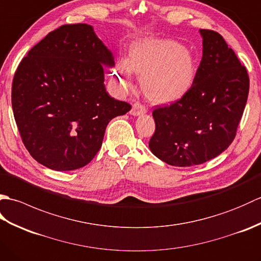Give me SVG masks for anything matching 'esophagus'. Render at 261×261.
Here are the masks:
<instances>
[{
	"label": "esophagus",
	"mask_w": 261,
	"mask_h": 261,
	"mask_svg": "<svg viewBox=\"0 0 261 261\" xmlns=\"http://www.w3.org/2000/svg\"><path fill=\"white\" fill-rule=\"evenodd\" d=\"M147 112V110L145 108V105H142L139 102H136L134 105H132L131 109V114L132 115H142Z\"/></svg>",
	"instance_id": "obj_1"
}]
</instances>
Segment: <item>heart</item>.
Returning <instances> with one entry per match:
<instances>
[{
  "instance_id": "1",
  "label": "heart",
  "mask_w": 261,
  "mask_h": 261,
  "mask_svg": "<svg viewBox=\"0 0 261 261\" xmlns=\"http://www.w3.org/2000/svg\"><path fill=\"white\" fill-rule=\"evenodd\" d=\"M131 71L141 76L142 90L148 98L170 103L191 90L196 65L192 54L178 42L147 38L132 43L126 62H119L113 75L125 86L130 83Z\"/></svg>"
}]
</instances>
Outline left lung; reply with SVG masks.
<instances>
[{
  "instance_id": "left-lung-1",
  "label": "left lung",
  "mask_w": 261,
  "mask_h": 261,
  "mask_svg": "<svg viewBox=\"0 0 261 261\" xmlns=\"http://www.w3.org/2000/svg\"><path fill=\"white\" fill-rule=\"evenodd\" d=\"M199 33L203 56L191 90L152 112L156 130L149 148L177 167L206 163L231 145L249 94L248 71L223 37L206 29Z\"/></svg>"
}]
</instances>
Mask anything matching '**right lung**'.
I'll list each match as a JSON object with an SVG mask.
<instances>
[{"label":"right lung","mask_w":261,"mask_h":261,"mask_svg":"<svg viewBox=\"0 0 261 261\" xmlns=\"http://www.w3.org/2000/svg\"><path fill=\"white\" fill-rule=\"evenodd\" d=\"M103 65H114L112 53L85 23L49 32L21 60L12 109L22 142L39 164L59 171L84 167L109 122L131 110L105 90Z\"/></svg>","instance_id":"obj_1"}]
</instances>
